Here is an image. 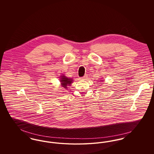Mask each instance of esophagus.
Wrapping results in <instances>:
<instances>
[{
    "mask_svg": "<svg viewBox=\"0 0 154 154\" xmlns=\"http://www.w3.org/2000/svg\"><path fill=\"white\" fill-rule=\"evenodd\" d=\"M87 75H85L82 77H81L80 79L81 80H85V79H87Z\"/></svg>",
    "mask_w": 154,
    "mask_h": 154,
    "instance_id": "obj_1",
    "label": "esophagus"
}]
</instances>
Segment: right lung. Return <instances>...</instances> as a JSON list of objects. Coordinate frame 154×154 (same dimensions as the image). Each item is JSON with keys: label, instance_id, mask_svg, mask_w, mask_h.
Returning a JSON list of instances; mask_svg holds the SVG:
<instances>
[{"label": "right lung", "instance_id": "1", "mask_svg": "<svg viewBox=\"0 0 154 154\" xmlns=\"http://www.w3.org/2000/svg\"><path fill=\"white\" fill-rule=\"evenodd\" d=\"M60 82H62V86L64 88H67V85H71L72 82V79H68L66 77H65L64 75L63 76H61V79H60Z\"/></svg>", "mask_w": 154, "mask_h": 154}]
</instances>
